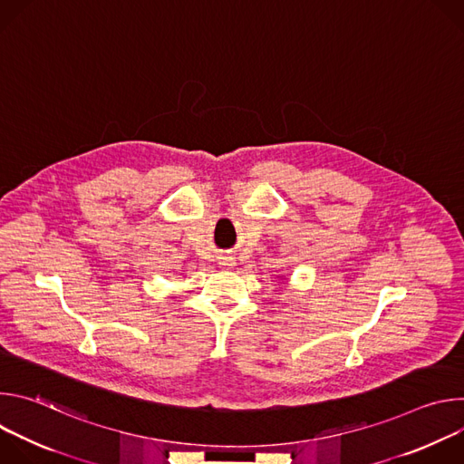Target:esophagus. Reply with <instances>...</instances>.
I'll return each instance as SVG.
<instances>
[{
    "label": "esophagus",
    "mask_w": 464,
    "mask_h": 464,
    "mask_svg": "<svg viewBox=\"0 0 464 464\" xmlns=\"http://www.w3.org/2000/svg\"><path fill=\"white\" fill-rule=\"evenodd\" d=\"M218 264L224 268H231V266H235V260H233V256H220Z\"/></svg>",
    "instance_id": "34e87169"
}]
</instances>
